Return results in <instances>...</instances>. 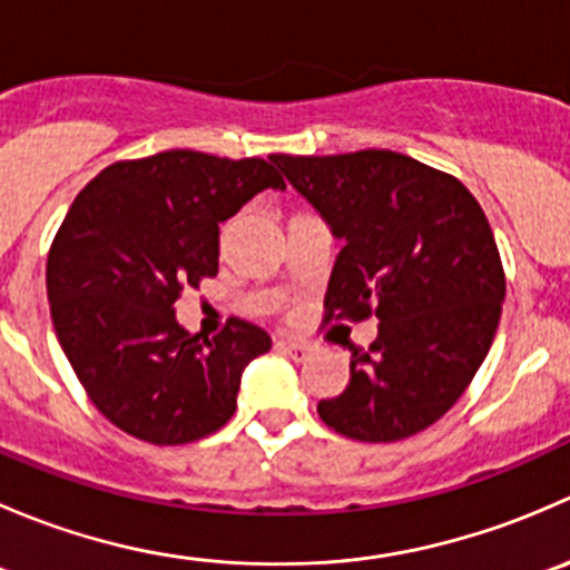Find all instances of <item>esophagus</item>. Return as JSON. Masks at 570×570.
I'll return each instance as SVG.
<instances>
[{"instance_id":"1","label":"esophagus","mask_w":570,"mask_h":570,"mask_svg":"<svg viewBox=\"0 0 570 570\" xmlns=\"http://www.w3.org/2000/svg\"><path fill=\"white\" fill-rule=\"evenodd\" d=\"M278 347L284 350V353L289 355V358H295V361H306L308 355H312V344L297 342V338H281Z\"/></svg>"}]
</instances>
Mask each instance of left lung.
<instances>
[{
    "label": "left lung",
    "instance_id": "obj_1",
    "mask_svg": "<svg viewBox=\"0 0 570 570\" xmlns=\"http://www.w3.org/2000/svg\"><path fill=\"white\" fill-rule=\"evenodd\" d=\"M269 159L344 239L325 322H381L370 350H353L347 389L320 400V419L370 444L422 433L461 400L502 317L485 212L455 176L386 148Z\"/></svg>",
    "mask_w": 570,
    "mask_h": 570
}]
</instances>
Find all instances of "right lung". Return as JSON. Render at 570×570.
<instances>
[{
    "instance_id": "add662e5",
    "label": "right lung",
    "mask_w": 570,
    "mask_h": 570,
    "mask_svg": "<svg viewBox=\"0 0 570 570\" xmlns=\"http://www.w3.org/2000/svg\"><path fill=\"white\" fill-rule=\"evenodd\" d=\"M267 187H286L267 159L176 148L112 163L73 198L46 262L51 322L90 402L124 433L189 444L237 411L243 370L273 342L239 317L193 336L174 303L215 278L220 223Z\"/></svg>"
}]
</instances>
